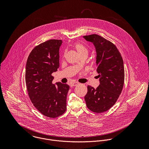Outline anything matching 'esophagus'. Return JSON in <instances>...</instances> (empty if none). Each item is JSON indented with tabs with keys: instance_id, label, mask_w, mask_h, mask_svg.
Instances as JSON below:
<instances>
[{
	"instance_id": "esophagus-1",
	"label": "esophagus",
	"mask_w": 149,
	"mask_h": 149,
	"mask_svg": "<svg viewBox=\"0 0 149 149\" xmlns=\"http://www.w3.org/2000/svg\"><path fill=\"white\" fill-rule=\"evenodd\" d=\"M79 84V83L78 82H74V83H72L70 84V86H71V87L74 86H77Z\"/></svg>"
}]
</instances>
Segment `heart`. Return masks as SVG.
<instances>
[{
	"instance_id": "heart-1",
	"label": "heart",
	"mask_w": 149,
	"mask_h": 149,
	"mask_svg": "<svg viewBox=\"0 0 149 149\" xmlns=\"http://www.w3.org/2000/svg\"><path fill=\"white\" fill-rule=\"evenodd\" d=\"M74 47L80 56L84 54H88V49L82 43H76L74 45Z\"/></svg>"
}]
</instances>
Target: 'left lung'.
Wrapping results in <instances>:
<instances>
[{
	"label": "left lung",
	"mask_w": 149,
	"mask_h": 149,
	"mask_svg": "<svg viewBox=\"0 0 149 149\" xmlns=\"http://www.w3.org/2000/svg\"><path fill=\"white\" fill-rule=\"evenodd\" d=\"M83 37L95 46L97 72L100 79L96 89L87 86L86 104L93 112H104L115 104L122 91L125 81L123 58L116 46L104 38L97 34Z\"/></svg>",
	"instance_id": "left-lung-1"
}]
</instances>
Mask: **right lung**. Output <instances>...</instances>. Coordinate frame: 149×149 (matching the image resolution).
I'll return each mask as SVG.
<instances>
[{
  "mask_svg": "<svg viewBox=\"0 0 149 149\" xmlns=\"http://www.w3.org/2000/svg\"><path fill=\"white\" fill-rule=\"evenodd\" d=\"M61 40H50L36 46L30 53L26 65L27 91L34 106L45 116L55 118L66 109L69 86L52 83V74L59 68Z\"/></svg>",
  "mask_w": 149,
  "mask_h": 149,
  "instance_id": "add662e5",
  "label": "right lung"
}]
</instances>
